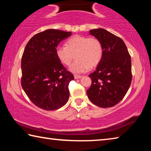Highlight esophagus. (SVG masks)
<instances>
[{
	"mask_svg": "<svg viewBox=\"0 0 151 151\" xmlns=\"http://www.w3.org/2000/svg\"><path fill=\"white\" fill-rule=\"evenodd\" d=\"M74 77H75V78H76V79H78V78H81L82 76L81 75H75V76H74Z\"/></svg>",
	"mask_w": 151,
	"mask_h": 151,
	"instance_id": "1",
	"label": "esophagus"
}]
</instances>
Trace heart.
<instances>
[{
  "label": "heart",
  "instance_id": "heart-1",
  "mask_svg": "<svg viewBox=\"0 0 151 151\" xmlns=\"http://www.w3.org/2000/svg\"><path fill=\"white\" fill-rule=\"evenodd\" d=\"M56 57L64 65H69L75 54L76 60L69 70L73 73H83L100 63L103 55V47L96 38L75 35L66 40L65 47L58 45L55 49Z\"/></svg>",
  "mask_w": 151,
  "mask_h": 151
}]
</instances>
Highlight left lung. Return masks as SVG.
<instances>
[{
    "instance_id": "obj_1",
    "label": "left lung",
    "mask_w": 151,
    "mask_h": 151,
    "mask_svg": "<svg viewBox=\"0 0 151 151\" xmlns=\"http://www.w3.org/2000/svg\"><path fill=\"white\" fill-rule=\"evenodd\" d=\"M89 32L101 41L103 55L96 70L88 75L92 84L86 93L96 106L112 107L123 99L131 85V56L121 38L103 29Z\"/></svg>"
}]
</instances>
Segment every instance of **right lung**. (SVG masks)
<instances>
[{"mask_svg": "<svg viewBox=\"0 0 151 151\" xmlns=\"http://www.w3.org/2000/svg\"><path fill=\"white\" fill-rule=\"evenodd\" d=\"M72 34L48 29L30 39L21 60V85L30 100L46 111L60 109L69 98L68 83L74 76L56 57L58 44Z\"/></svg>", "mask_w": 151, "mask_h": 151, "instance_id": "1", "label": "right lung"}]
</instances>
